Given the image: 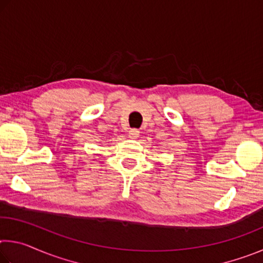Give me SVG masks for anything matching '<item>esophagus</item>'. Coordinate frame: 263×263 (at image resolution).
Masks as SVG:
<instances>
[{"label":"esophagus","instance_id":"34e87169","mask_svg":"<svg viewBox=\"0 0 263 263\" xmlns=\"http://www.w3.org/2000/svg\"><path fill=\"white\" fill-rule=\"evenodd\" d=\"M127 135H128V137L132 138V139H137V138L139 137L140 132H139V130H137V128H130L127 132Z\"/></svg>","mask_w":263,"mask_h":263}]
</instances>
